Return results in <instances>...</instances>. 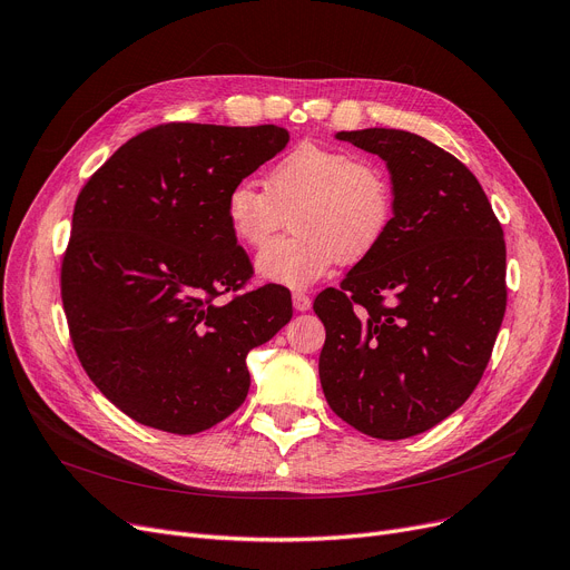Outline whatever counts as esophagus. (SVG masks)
Segmentation results:
<instances>
[{
  "label": "esophagus",
  "mask_w": 570,
  "mask_h": 570,
  "mask_svg": "<svg viewBox=\"0 0 570 570\" xmlns=\"http://www.w3.org/2000/svg\"><path fill=\"white\" fill-rule=\"evenodd\" d=\"M292 304L297 311H308L311 308V297L306 292H294L292 294Z\"/></svg>",
  "instance_id": "obj_1"
}]
</instances>
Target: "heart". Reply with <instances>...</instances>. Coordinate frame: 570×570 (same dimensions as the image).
<instances>
[{
    "label": "heart",
    "instance_id": "heart-1",
    "mask_svg": "<svg viewBox=\"0 0 570 570\" xmlns=\"http://www.w3.org/2000/svg\"><path fill=\"white\" fill-rule=\"evenodd\" d=\"M295 213L289 239L269 246ZM226 222L245 247H269L257 259L264 278L306 287L341 259H367L393 224L395 198L389 175L357 154L302 142L271 166L266 187L243 179L226 194Z\"/></svg>",
    "mask_w": 570,
    "mask_h": 570
}]
</instances>
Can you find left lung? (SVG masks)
<instances>
[{"label":"left lung","instance_id":"obj_1","mask_svg":"<svg viewBox=\"0 0 570 570\" xmlns=\"http://www.w3.org/2000/svg\"><path fill=\"white\" fill-rule=\"evenodd\" d=\"M391 170V232L315 297L321 383L336 416L379 440L444 421L480 383L508 304L505 238L456 156L395 128L336 132Z\"/></svg>","mask_w":570,"mask_h":570}]
</instances>
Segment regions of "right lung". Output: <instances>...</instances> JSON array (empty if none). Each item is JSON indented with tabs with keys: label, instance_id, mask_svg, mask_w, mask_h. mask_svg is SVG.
I'll return each instance as SVG.
<instances>
[{
	"label": "right lung",
	"instance_id": "add662e5",
	"mask_svg": "<svg viewBox=\"0 0 570 570\" xmlns=\"http://www.w3.org/2000/svg\"><path fill=\"white\" fill-rule=\"evenodd\" d=\"M287 140L273 124H161L81 187L62 308L81 367L132 421L175 435L217 425L247 395V353L289 323L285 287L243 292L253 264L224 213Z\"/></svg>",
	"mask_w": 570,
	"mask_h": 570
}]
</instances>
